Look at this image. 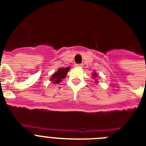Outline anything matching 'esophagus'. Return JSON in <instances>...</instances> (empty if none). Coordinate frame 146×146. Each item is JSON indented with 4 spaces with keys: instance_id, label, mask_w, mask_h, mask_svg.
Segmentation results:
<instances>
[{
    "instance_id": "34e87169",
    "label": "esophagus",
    "mask_w": 146,
    "mask_h": 146,
    "mask_svg": "<svg viewBox=\"0 0 146 146\" xmlns=\"http://www.w3.org/2000/svg\"><path fill=\"white\" fill-rule=\"evenodd\" d=\"M76 67H82V64H76L75 65Z\"/></svg>"
}]
</instances>
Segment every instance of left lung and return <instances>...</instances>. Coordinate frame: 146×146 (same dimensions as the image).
<instances>
[{
    "instance_id": "obj_1",
    "label": "left lung",
    "mask_w": 146,
    "mask_h": 146,
    "mask_svg": "<svg viewBox=\"0 0 146 146\" xmlns=\"http://www.w3.org/2000/svg\"><path fill=\"white\" fill-rule=\"evenodd\" d=\"M92 76H93V77H94V78H97L98 76V75L97 73H96V72H95V73H92ZM96 82H98L97 80H96Z\"/></svg>"
}]
</instances>
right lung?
Returning a JSON list of instances; mask_svg holds the SVG:
<instances>
[{
    "label": "right lung",
    "instance_id": "obj_1",
    "mask_svg": "<svg viewBox=\"0 0 146 146\" xmlns=\"http://www.w3.org/2000/svg\"><path fill=\"white\" fill-rule=\"evenodd\" d=\"M70 67H62V68H59L57 70V72H55L54 74L52 75L51 78L50 79V80L52 82V83L54 84H57V83H60L61 82L62 80L66 77V74L68 73V71L70 70Z\"/></svg>",
    "mask_w": 146,
    "mask_h": 146
}]
</instances>
